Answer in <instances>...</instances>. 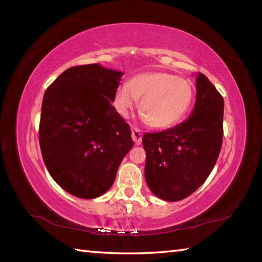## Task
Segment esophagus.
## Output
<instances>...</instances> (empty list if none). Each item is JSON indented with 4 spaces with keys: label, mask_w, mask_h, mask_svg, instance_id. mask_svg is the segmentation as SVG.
<instances>
[{
    "label": "esophagus",
    "mask_w": 262,
    "mask_h": 262,
    "mask_svg": "<svg viewBox=\"0 0 262 262\" xmlns=\"http://www.w3.org/2000/svg\"><path fill=\"white\" fill-rule=\"evenodd\" d=\"M132 137H133V140H134L135 144L140 145V144L142 143V132L139 129V128L133 127V129H132Z\"/></svg>",
    "instance_id": "esophagus-1"
}]
</instances>
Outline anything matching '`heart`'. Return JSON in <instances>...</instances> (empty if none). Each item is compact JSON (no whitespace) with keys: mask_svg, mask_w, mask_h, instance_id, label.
<instances>
[{"mask_svg":"<svg viewBox=\"0 0 262 262\" xmlns=\"http://www.w3.org/2000/svg\"><path fill=\"white\" fill-rule=\"evenodd\" d=\"M194 90L185 78L170 73L141 74L118 88L114 104L122 117H127L139 98L144 119L154 127L166 128L176 125L192 105Z\"/></svg>","mask_w":262,"mask_h":262,"instance_id":"obj_1","label":"heart"}]
</instances>
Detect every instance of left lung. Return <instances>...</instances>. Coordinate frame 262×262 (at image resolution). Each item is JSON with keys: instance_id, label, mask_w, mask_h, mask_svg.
Listing matches in <instances>:
<instances>
[{"instance_id": "1", "label": "left lung", "mask_w": 262, "mask_h": 262, "mask_svg": "<svg viewBox=\"0 0 262 262\" xmlns=\"http://www.w3.org/2000/svg\"><path fill=\"white\" fill-rule=\"evenodd\" d=\"M223 97L199 73L192 115L176 127L143 135L145 180L159 199L183 200L209 177L223 141Z\"/></svg>"}]
</instances>
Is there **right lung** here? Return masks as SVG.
<instances>
[{
	"instance_id": "add662e5",
	"label": "right lung",
	"mask_w": 262,
	"mask_h": 262,
	"mask_svg": "<svg viewBox=\"0 0 262 262\" xmlns=\"http://www.w3.org/2000/svg\"><path fill=\"white\" fill-rule=\"evenodd\" d=\"M121 72L99 64L64 70L43 95L39 143L55 183L74 196L107 192L132 149L130 127L114 106Z\"/></svg>"
}]
</instances>
